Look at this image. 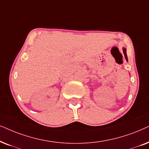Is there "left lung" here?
<instances>
[{"label": "left lung", "instance_id": "1", "mask_svg": "<svg viewBox=\"0 0 149 149\" xmlns=\"http://www.w3.org/2000/svg\"><path fill=\"white\" fill-rule=\"evenodd\" d=\"M123 53H124V55H125V56L126 59H127V53H126V49L125 48H123Z\"/></svg>", "mask_w": 149, "mask_h": 149}]
</instances>
